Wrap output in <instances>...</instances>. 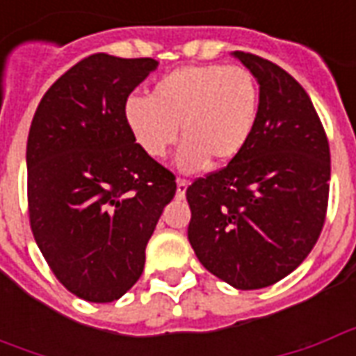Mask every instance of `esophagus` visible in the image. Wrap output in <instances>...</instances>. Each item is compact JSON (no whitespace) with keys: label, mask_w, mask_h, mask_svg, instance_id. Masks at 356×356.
Returning <instances> with one entry per match:
<instances>
[{"label":"esophagus","mask_w":356,"mask_h":356,"mask_svg":"<svg viewBox=\"0 0 356 356\" xmlns=\"http://www.w3.org/2000/svg\"><path fill=\"white\" fill-rule=\"evenodd\" d=\"M186 188H188V181H185V179H177V193H175V196H177V198H185Z\"/></svg>","instance_id":"esophagus-1"}]
</instances>
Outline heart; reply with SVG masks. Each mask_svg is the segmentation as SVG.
<instances>
[{"label": "heart", "instance_id": "obj_1", "mask_svg": "<svg viewBox=\"0 0 356 356\" xmlns=\"http://www.w3.org/2000/svg\"><path fill=\"white\" fill-rule=\"evenodd\" d=\"M259 118V86L242 66H183L156 81L150 97L129 95L124 122L137 147L150 158H163L181 137L177 168L204 170L211 160H236L254 137Z\"/></svg>", "mask_w": 356, "mask_h": 356}]
</instances>
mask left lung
Here are the masks:
<instances>
[{
	"mask_svg": "<svg viewBox=\"0 0 356 356\" xmlns=\"http://www.w3.org/2000/svg\"><path fill=\"white\" fill-rule=\"evenodd\" d=\"M259 83L246 150L186 188L188 242L211 275L259 290L298 268L328 208L330 147L305 89L267 58L234 51Z\"/></svg>",
	"mask_w": 356,
	"mask_h": 356,
	"instance_id": "left-lung-1",
	"label": "left lung"
}]
</instances>
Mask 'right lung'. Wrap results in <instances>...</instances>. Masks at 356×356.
<instances>
[{"label":"right lung","instance_id":"1","mask_svg":"<svg viewBox=\"0 0 356 356\" xmlns=\"http://www.w3.org/2000/svg\"><path fill=\"white\" fill-rule=\"evenodd\" d=\"M154 58L97 53L38 104L26 145L28 213L38 248L66 290L110 303L139 280L145 250L177 185L124 122V102Z\"/></svg>","mask_w":356,"mask_h":356}]
</instances>
